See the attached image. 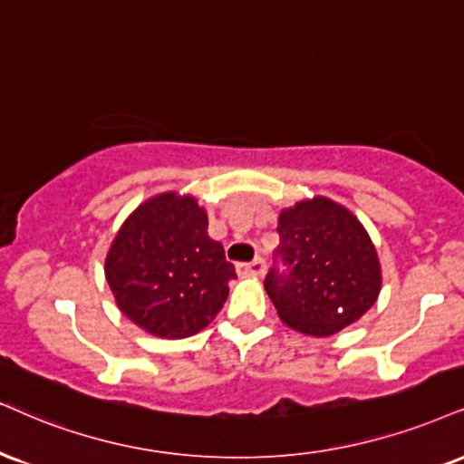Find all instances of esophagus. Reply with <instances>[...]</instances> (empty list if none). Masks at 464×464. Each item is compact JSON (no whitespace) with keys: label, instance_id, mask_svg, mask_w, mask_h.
Segmentation results:
<instances>
[{"label":"esophagus","instance_id":"esophagus-1","mask_svg":"<svg viewBox=\"0 0 464 464\" xmlns=\"http://www.w3.org/2000/svg\"><path fill=\"white\" fill-rule=\"evenodd\" d=\"M237 273L241 277H262L266 273V265L262 258H256L251 262H238Z\"/></svg>","mask_w":464,"mask_h":464}]
</instances>
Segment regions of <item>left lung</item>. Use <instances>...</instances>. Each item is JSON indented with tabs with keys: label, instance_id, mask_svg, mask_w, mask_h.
Listing matches in <instances>:
<instances>
[{
	"label": "left lung",
	"instance_id": "1",
	"mask_svg": "<svg viewBox=\"0 0 464 464\" xmlns=\"http://www.w3.org/2000/svg\"><path fill=\"white\" fill-rule=\"evenodd\" d=\"M276 258L265 290L279 318L299 334L327 337L353 324L381 293V262L362 221L316 196L284 208Z\"/></svg>",
	"mask_w": 464,
	"mask_h": 464
}]
</instances>
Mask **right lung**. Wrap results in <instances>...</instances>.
<instances>
[{"instance_id": "add662e5", "label": "right lung", "mask_w": 464, "mask_h": 464, "mask_svg": "<svg viewBox=\"0 0 464 464\" xmlns=\"http://www.w3.org/2000/svg\"><path fill=\"white\" fill-rule=\"evenodd\" d=\"M193 196L159 193L120 226L105 277L120 312L157 337L180 340L210 324L237 277Z\"/></svg>"}]
</instances>
